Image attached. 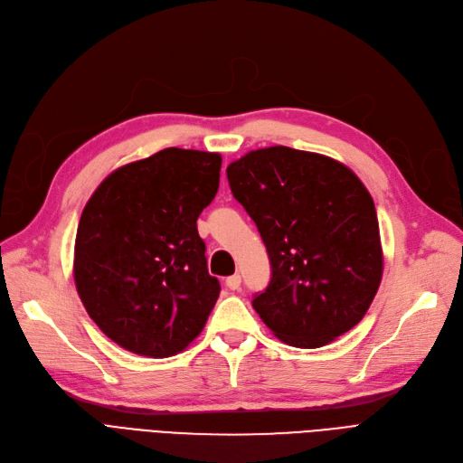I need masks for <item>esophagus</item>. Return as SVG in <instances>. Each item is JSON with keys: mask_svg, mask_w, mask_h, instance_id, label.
I'll use <instances>...</instances> for the list:
<instances>
[{"mask_svg": "<svg viewBox=\"0 0 463 463\" xmlns=\"http://www.w3.org/2000/svg\"><path fill=\"white\" fill-rule=\"evenodd\" d=\"M226 286L230 290H239V286H241V275H232V277H228L226 279Z\"/></svg>", "mask_w": 463, "mask_h": 463, "instance_id": "1", "label": "esophagus"}]
</instances>
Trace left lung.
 <instances>
[{
    "label": "left lung",
    "instance_id": "1",
    "mask_svg": "<svg viewBox=\"0 0 463 463\" xmlns=\"http://www.w3.org/2000/svg\"><path fill=\"white\" fill-rule=\"evenodd\" d=\"M228 183L263 239L271 280L254 311L286 345L318 348L354 327L383 279L373 197L341 162L290 146L228 165Z\"/></svg>",
    "mask_w": 463,
    "mask_h": 463
}]
</instances>
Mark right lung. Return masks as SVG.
Here are the masks:
<instances>
[{"label": "right lung", "mask_w": 463, "mask_h": 463, "mask_svg": "<svg viewBox=\"0 0 463 463\" xmlns=\"http://www.w3.org/2000/svg\"><path fill=\"white\" fill-rule=\"evenodd\" d=\"M220 165L218 152L164 148L113 171L80 214L79 298L101 332L134 354H179L218 299L195 222L218 192Z\"/></svg>", "instance_id": "right-lung-1"}]
</instances>
